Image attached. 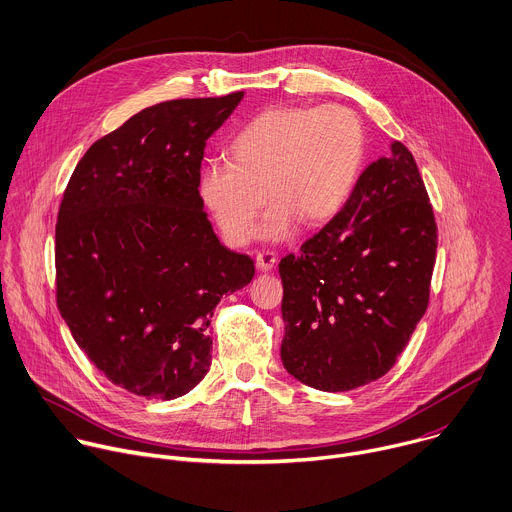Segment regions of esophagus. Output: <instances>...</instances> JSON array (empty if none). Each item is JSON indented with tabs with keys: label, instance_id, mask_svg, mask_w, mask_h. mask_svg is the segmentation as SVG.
I'll list each match as a JSON object with an SVG mask.
<instances>
[{
	"label": "esophagus",
	"instance_id": "1",
	"mask_svg": "<svg viewBox=\"0 0 512 512\" xmlns=\"http://www.w3.org/2000/svg\"><path fill=\"white\" fill-rule=\"evenodd\" d=\"M274 264H276V254H274V252L264 250V252H258V254H256V266H258V270L270 272V270L274 268Z\"/></svg>",
	"mask_w": 512,
	"mask_h": 512
}]
</instances>
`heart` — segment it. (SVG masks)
<instances>
[{"mask_svg":"<svg viewBox=\"0 0 512 512\" xmlns=\"http://www.w3.org/2000/svg\"><path fill=\"white\" fill-rule=\"evenodd\" d=\"M230 160H208L198 196L232 244H246L272 198L258 236L292 238L304 220L320 226L350 200L358 182L366 134L344 106H272L254 116L228 144Z\"/></svg>","mask_w":512,"mask_h":512,"instance_id":"obj_1","label":"heart"}]
</instances>
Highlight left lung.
Returning a JSON list of instances; mask_svg holds the SVG:
<instances>
[{
    "label": "left lung",
    "instance_id": "1",
    "mask_svg": "<svg viewBox=\"0 0 512 512\" xmlns=\"http://www.w3.org/2000/svg\"><path fill=\"white\" fill-rule=\"evenodd\" d=\"M436 222L400 142L358 178L346 206L280 260L284 368L316 390L384 376L426 312Z\"/></svg>",
    "mask_w": 512,
    "mask_h": 512
}]
</instances>
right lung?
Instances as JSON below:
<instances>
[{
	"instance_id": "add662e5",
	"label": "right lung",
	"mask_w": 512,
	"mask_h": 512,
	"mask_svg": "<svg viewBox=\"0 0 512 512\" xmlns=\"http://www.w3.org/2000/svg\"><path fill=\"white\" fill-rule=\"evenodd\" d=\"M244 92L132 116L78 162L56 224L58 308L116 386L174 400L210 370L212 310L254 278L198 196L206 140Z\"/></svg>"
}]
</instances>
